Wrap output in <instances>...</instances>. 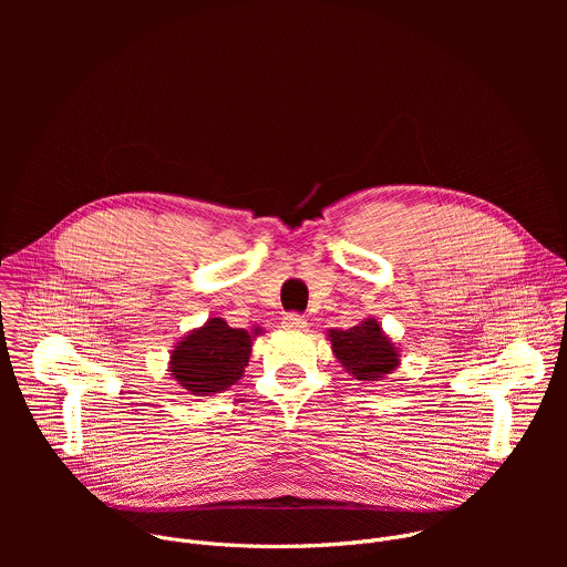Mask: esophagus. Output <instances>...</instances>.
<instances>
[{"label": "esophagus", "mask_w": 567, "mask_h": 567, "mask_svg": "<svg viewBox=\"0 0 567 567\" xmlns=\"http://www.w3.org/2000/svg\"><path fill=\"white\" fill-rule=\"evenodd\" d=\"M282 328L285 330H305L307 328V320L300 313H287L282 318Z\"/></svg>", "instance_id": "esophagus-1"}]
</instances>
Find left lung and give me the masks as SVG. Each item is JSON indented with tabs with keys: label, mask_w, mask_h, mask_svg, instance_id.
<instances>
[{
	"label": "left lung",
	"mask_w": 567,
	"mask_h": 567,
	"mask_svg": "<svg viewBox=\"0 0 567 567\" xmlns=\"http://www.w3.org/2000/svg\"><path fill=\"white\" fill-rule=\"evenodd\" d=\"M328 341L343 370L357 381L379 383L401 365L396 343H392L374 316L363 318L350 330H328Z\"/></svg>",
	"instance_id": "8db88e82"
}]
</instances>
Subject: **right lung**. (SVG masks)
Masks as SVG:
<instances>
[{
	"label": "right lung",
	"instance_id": "right-lung-1",
	"mask_svg": "<svg viewBox=\"0 0 567 567\" xmlns=\"http://www.w3.org/2000/svg\"><path fill=\"white\" fill-rule=\"evenodd\" d=\"M260 334L262 328L251 332L235 330L224 318L213 316L175 343L168 372L188 394L210 396L224 392L245 377L254 341Z\"/></svg>",
	"mask_w": 567,
	"mask_h": 567
}]
</instances>
